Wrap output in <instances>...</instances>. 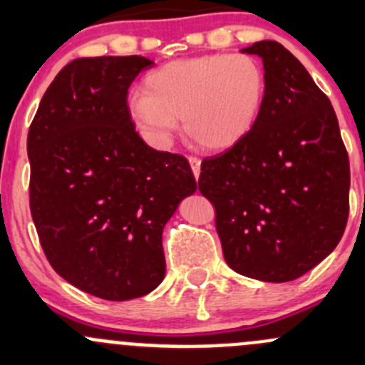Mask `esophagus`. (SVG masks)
I'll list each match as a JSON object with an SVG mask.
<instances>
[{
	"instance_id": "1",
	"label": "esophagus",
	"mask_w": 365,
	"mask_h": 365,
	"mask_svg": "<svg viewBox=\"0 0 365 365\" xmlns=\"http://www.w3.org/2000/svg\"><path fill=\"white\" fill-rule=\"evenodd\" d=\"M189 164H190V168H192L194 176H196V180H197L200 178V173H201V160L197 159V157H189Z\"/></svg>"
}]
</instances>
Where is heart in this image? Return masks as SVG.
I'll return each mask as SVG.
<instances>
[{"mask_svg": "<svg viewBox=\"0 0 365 365\" xmlns=\"http://www.w3.org/2000/svg\"><path fill=\"white\" fill-rule=\"evenodd\" d=\"M267 95L263 65L252 54H205L165 63L128 97L139 130L164 145L182 118L187 138L205 150H226L249 134Z\"/></svg>", "mask_w": 365, "mask_h": 365, "instance_id": "b5f03b06", "label": "heart"}]
</instances>
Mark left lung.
<instances>
[{"mask_svg":"<svg viewBox=\"0 0 365 365\" xmlns=\"http://www.w3.org/2000/svg\"><path fill=\"white\" fill-rule=\"evenodd\" d=\"M261 58L267 95L245 138L201 164L226 263L264 282L298 279L339 244L349 212V160L329 97L279 42Z\"/></svg>","mask_w":365,"mask_h":365,"instance_id":"8db88e82","label":"left lung"}]
</instances>
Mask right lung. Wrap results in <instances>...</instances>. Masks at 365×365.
<instances>
[{"instance_id": "obj_1", "label": "right lung", "mask_w": 365, "mask_h": 365, "mask_svg": "<svg viewBox=\"0 0 365 365\" xmlns=\"http://www.w3.org/2000/svg\"><path fill=\"white\" fill-rule=\"evenodd\" d=\"M153 61L77 58L43 93L28 132L29 208L58 275L104 300H132L165 274L162 230L196 192L185 157L135 132L128 88Z\"/></svg>"}]
</instances>
